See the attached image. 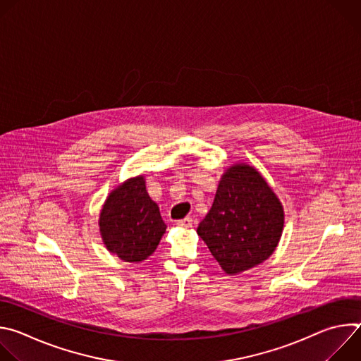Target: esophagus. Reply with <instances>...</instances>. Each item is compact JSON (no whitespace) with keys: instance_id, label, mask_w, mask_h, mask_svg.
Returning <instances> with one entry per match:
<instances>
[{"instance_id":"1","label":"esophagus","mask_w":361,"mask_h":361,"mask_svg":"<svg viewBox=\"0 0 361 361\" xmlns=\"http://www.w3.org/2000/svg\"><path fill=\"white\" fill-rule=\"evenodd\" d=\"M177 226H178V227H184V228H188V227L192 226V219H191V217H185V219H183V220H178V221H177Z\"/></svg>"}]
</instances>
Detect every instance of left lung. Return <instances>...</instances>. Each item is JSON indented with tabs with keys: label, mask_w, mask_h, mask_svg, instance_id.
I'll return each instance as SVG.
<instances>
[{
	"label": "left lung",
	"mask_w": 361,
	"mask_h": 361,
	"mask_svg": "<svg viewBox=\"0 0 361 361\" xmlns=\"http://www.w3.org/2000/svg\"><path fill=\"white\" fill-rule=\"evenodd\" d=\"M283 224V207L266 180L255 169L235 164L223 176L197 233L221 269L237 274L269 259Z\"/></svg>",
	"instance_id": "8db88e82"
}]
</instances>
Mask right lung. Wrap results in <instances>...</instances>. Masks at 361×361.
<instances>
[{"mask_svg":"<svg viewBox=\"0 0 361 361\" xmlns=\"http://www.w3.org/2000/svg\"><path fill=\"white\" fill-rule=\"evenodd\" d=\"M166 228L159 205L145 190L142 176L114 190L99 216L104 244L128 263L142 262L156 251Z\"/></svg>","mask_w":361,"mask_h":361,"instance_id":"add662e5","label":"right lung"}]
</instances>
